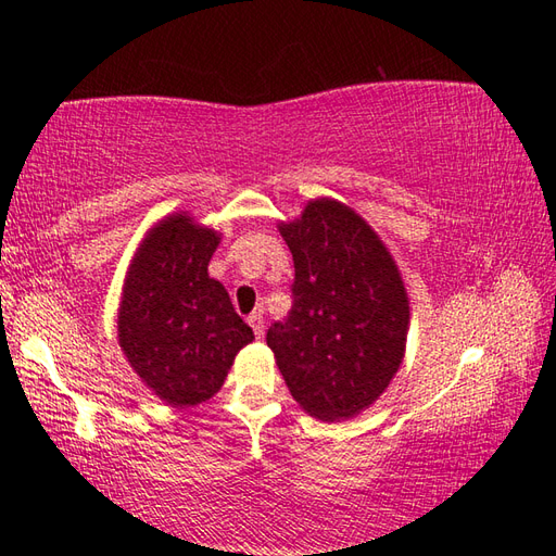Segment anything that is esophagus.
<instances>
[{
    "label": "esophagus",
    "instance_id": "obj_1",
    "mask_svg": "<svg viewBox=\"0 0 556 556\" xmlns=\"http://www.w3.org/2000/svg\"><path fill=\"white\" fill-rule=\"evenodd\" d=\"M248 325L253 327V332H255V337H257V339L263 337V332H265V320H263V313L255 311V313L248 315Z\"/></svg>",
    "mask_w": 556,
    "mask_h": 556
}]
</instances>
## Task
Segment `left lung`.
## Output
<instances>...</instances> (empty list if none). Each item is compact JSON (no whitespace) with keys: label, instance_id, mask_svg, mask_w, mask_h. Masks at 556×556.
Listing matches in <instances>:
<instances>
[{"label":"left lung","instance_id":"1","mask_svg":"<svg viewBox=\"0 0 556 556\" xmlns=\"http://www.w3.org/2000/svg\"><path fill=\"white\" fill-rule=\"evenodd\" d=\"M279 231L296 275L291 311L267 329V346L305 410L323 420L356 416L404 358V281L377 233L337 200H313Z\"/></svg>","mask_w":556,"mask_h":556}]
</instances>
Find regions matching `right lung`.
I'll use <instances>...</instances> for the list:
<instances>
[{
	"label": "right lung",
	"instance_id": "add662e5",
	"mask_svg": "<svg viewBox=\"0 0 556 556\" xmlns=\"http://www.w3.org/2000/svg\"><path fill=\"white\" fill-rule=\"evenodd\" d=\"M217 243L212 229L174 215L148 233L128 271L119 344L169 406H195L219 392L233 356L253 341L227 289L207 275Z\"/></svg>",
	"mask_w": 556,
	"mask_h": 556
}]
</instances>
